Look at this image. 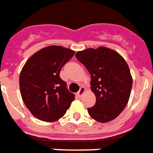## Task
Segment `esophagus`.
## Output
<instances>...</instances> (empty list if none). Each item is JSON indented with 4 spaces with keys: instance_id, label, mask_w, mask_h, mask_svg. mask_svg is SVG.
I'll list each match as a JSON object with an SVG mask.
<instances>
[{
    "instance_id": "esophagus-1",
    "label": "esophagus",
    "mask_w": 153,
    "mask_h": 153,
    "mask_svg": "<svg viewBox=\"0 0 153 153\" xmlns=\"http://www.w3.org/2000/svg\"><path fill=\"white\" fill-rule=\"evenodd\" d=\"M84 92H85V88L82 87V88H80L79 91L77 92V95H78V97H79V98H81L82 95L84 94Z\"/></svg>"
}]
</instances>
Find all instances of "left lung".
I'll return each mask as SVG.
<instances>
[{"mask_svg": "<svg viewBox=\"0 0 153 153\" xmlns=\"http://www.w3.org/2000/svg\"><path fill=\"white\" fill-rule=\"evenodd\" d=\"M76 58L91 74V90L96 104L88 108L89 115L100 123L115 119L128 103L132 77L123 56L105 47L79 51Z\"/></svg>", "mask_w": 153, "mask_h": 153, "instance_id": "1", "label": "left lung"}]
</instances>
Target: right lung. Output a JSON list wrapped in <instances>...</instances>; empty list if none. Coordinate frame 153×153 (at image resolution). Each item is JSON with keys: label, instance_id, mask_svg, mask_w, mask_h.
I'll return each instance as SVG.
<instances>
[{"label": "right lung", "instance_id": "right-lung-1", "mask_svg": "<svg viewBox=\"0 0 153 153\" xmlns=\"http://www.w3.org/2000/svg\"><path fill=\"white\" fill-rule=\"evenodd\" d=\"M74 51L52 45L33 54L19 76L22 100L33 116L44 122H54L64 116L74 95L60 78L62 66Z\"/></svg>", "mask_w": 153, "mask_h": 153}]
</instances>
